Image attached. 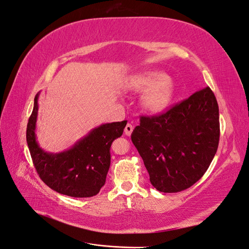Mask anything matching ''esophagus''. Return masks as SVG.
Wrapping results in <instances>:
<instances>
[{"label":"esophagus","mask_w":249,"mask_h":249,"mask_svg":"<svg viewBox=\"0 0 249 249\" xmlns=\"http://www.w3.org/2000/svg\"><path fill=\"white\" fill-rule=\"evenodd\" d=\"M133 125H132L131 124H128L125 125V128H124V134L126 135V136H130L131 134H132V132H133Z\"/></svg>","instance_id":"1"}]
</instances>
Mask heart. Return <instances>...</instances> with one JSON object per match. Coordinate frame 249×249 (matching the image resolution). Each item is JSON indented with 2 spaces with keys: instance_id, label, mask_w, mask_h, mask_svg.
<instances>
[{
  "instance_id": "heart-1",
  "label": "heart",
  "mask_w": 249,
  "mask_h": 249,
  "mask_svg": "<svg viewBox=\"0 0 249 249\" xmlns=\"http://www.w3.org/2000/svg\"><path fill=\"white\" fill-rule=\"evenodd\" d=\"M125 87L134 91H145L142 97V106L151 113L166 109L175 95L173 81L158 70H149L131 76L126 81Z\"/></svg>"
}]
</instances>
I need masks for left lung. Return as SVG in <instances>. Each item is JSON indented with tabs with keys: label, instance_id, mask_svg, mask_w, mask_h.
I'll use <instances>...</instances> for the list:
<instances>
[{
	"label": "left lung",
	"instance_id": "obj_1",
	"mask_svg": "<svg viewBox=\"0 0 249 249\" xmlns=\"http://www.w3.org/2000/svg\"><path fill=\"white\" fill-rule=\"evenodd\" d=\"M131 140L158 191L177 193L189 189L206 173L217 150L216 98L206 87L166 113L142 116Z\"/></svg>",
	"mask_w": 249,
	"mask_h": 249
}]
</instances>
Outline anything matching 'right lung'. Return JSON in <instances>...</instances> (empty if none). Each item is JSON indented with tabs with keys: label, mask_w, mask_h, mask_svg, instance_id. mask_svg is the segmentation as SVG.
I'll use <instances>...</instances> for the list:
<instances>
[{
	"label": "right lung",
	"mask_w": 249,
	"mask_h": 249,
	"mask_svg": "<svg viewBox=\"0 0 249 249\" xmlns=\"http://www.w3.org/2000/svg\"><path fill=\"white\" fill-rule=\"evenodd\" d=\"M38 98L39 92L27 123L26 142L40 179L63 195L75 198L97 195L106 183L109 169L110 145L123 135L126 120L97 126L63 152H47L36 141Z\"/></svg>",
	"instance_id": "add662e5"
}]
</instances>
